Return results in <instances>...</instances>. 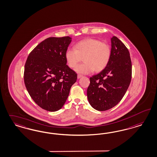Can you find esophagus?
<instances>
[{
	"instance_id": "34e87169",
	"label": "esophagus",
	"mask_w": 157,
	"mask_h": 157,
	"mask_svg": "<svg viewBox=\"0 0 157 157\" xmlns=\"http://www.w3.org/2000/svg\"><path fill=\"white\" fill-rule=\"evenodd\" d=\"M81 77H82V75H80V74H78V79L81 78Z\"/></svg>"
}]
</instances>
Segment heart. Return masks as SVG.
I'll return each mask as SVG.
<instances>
[{
    "label": "heart",
    "instance_id": "heart-1",
    "mask_svg": "<svg viewBox=\"0 0 157 157\" xmlns=\"http://www.w3.org/2000/svg\"><path fill=\"white\" fill-rule=\"evenodd\" d=\"M111 54V48L108 43L89 38L75 44L74 49H67L65 57L67 64L71 68H75L83 59L84 63L78 65L75 71L79 74H87L94 70L98 72L104 70L110 61Z\"/></svg>",
    "mask_w": 157,
    "mask_h": 157
}]
</instances>
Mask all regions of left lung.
Returning <instances> with one entry per match:
<instances>
[{
    "label": "left lung",
    "mask_w": 157,
    "mask_h": 157,
    "mask_svg": "<svg viewBox=\"0 0 157 157\" xmlns=\"http://www.w3.org/2000/svg\"><path fill=\"white\" fill-rule=\"evenodd\" d=\"M111 50L108 65L90 78V85L87 89L90 104L100 111L109 109L120 102L132 78V62L128 48L118 38L113 36Z\"/></svg>",
    "instance_id": "left-lung-1"
}]
</instances>
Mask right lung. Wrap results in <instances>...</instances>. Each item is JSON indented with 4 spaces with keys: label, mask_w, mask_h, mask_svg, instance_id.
Here are the masks:
<instances>
[{
    "label": "right lung",
    "mask_w": 157,
    "mask_h": 157,
    "mask_svg": "<svg viewBox=\"0 0 157 157\" xmlns=\"http://www.w3.org/2000/svg\"><path fill=\"white\" fill-rule=\"evenodd\" d=\"M70 36L50 37L31 51L25 62L24 80L28 93L40 107L56 111L63 107L77 74L67 65Z\"/></svg>",
    "instance_id": "1"
}]
</instances>
